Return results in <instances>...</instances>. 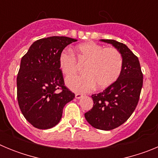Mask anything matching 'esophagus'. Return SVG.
<instances>
[{
  "label": "esophagus",
  "mask_w": 158,
  "mask_h": 158,
  "mask_svg": "<svg viewBox=\"0 0 158 158\" xmlns=\"http://www.w3.org/2000/svg\"><path fill=\"white\" fill-rule=\"evenodd\" d=\"M82 96H83V95H82L81 93H76V94H75V97H76L77 99L81 98Z\"/></svg>",
  "instance_id": "1"
}]
</instances>
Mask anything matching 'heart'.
<instances>
[{"mask_svg": "<svg viewBox=\"0 0 158 158\" xmlns=\"http://www.w3.org/2000/svg\"><path fill=\"white\" fill-rule=\"evenodd\" d=\"M73 51L79 63H86L84 67L85 75L67 78V85L73 91L89 92L96 85L98 89H105L115 83L120 76L123 61L117 49L88 42L77 46ZM78 63L69 50L65 49L60 53V69L66 77L77 72Z\"/></svg>", "mask_w": 158, "mask_h": 158, "instance_id": "1", "label": "heart"}]
</instances>
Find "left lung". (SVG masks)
<instances>
[{"instance_id": "8db88e82", "label": "left lung", "mask_w": 158, "mask_h": 158, "mask_svg": "<svg viewBox=\"0 0 158 158\" xmlns=\"http://www.w3.org/2000/svg\"><path fill=\"white\" fill-rule=\"evenodd\" d=\"M111 43L122 54L123 69L118 80L104 91L92 95L93 107L85 114L91 126L110 131L126 122L139 103L143 74L138 57L125 44L113 40H101Z\"/></svg>"}]
</instances>
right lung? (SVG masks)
Returning a JSON list of instances; mask_svg holds the SVG:
<instances>
[{"mask_svg": "<svg viewBox=\"0 0 158 158\" xmlns=\"http://www.w3.org/2000/svg\"><path fill=\"white\" fill-rule=\"evenodd\" d=\"M77 40L51 36L34 42L20 62L17 100L24 118L38 129H50L59 123L63 107L75 97L65 85L58 58Z\"/></svg>", "mask_w": 158, "mask_h": 158, "instance_id": "1", "label": "right lung"}]
</instances>
